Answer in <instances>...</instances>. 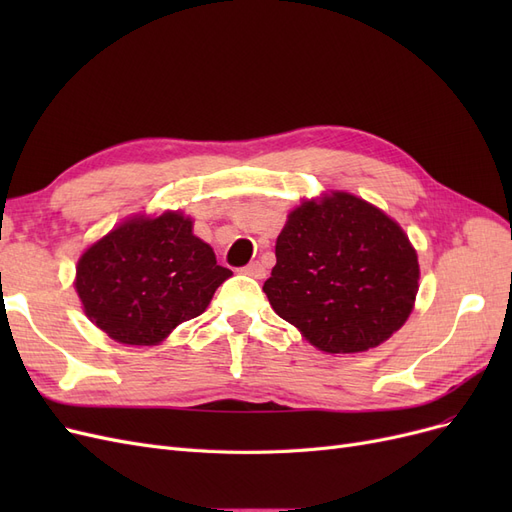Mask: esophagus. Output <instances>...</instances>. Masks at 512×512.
Wrapping results in <instances>:
<instances>
[{
	"mask_svg": "<svg viewBox=\"0 0 512 512\" xmlns=\"http://www.w3.org/2000/svg\"><path fill=\"white\" fill-rule=\"evenodd\" d=\"M243 273L254 277V280H265V277H267V269L262 267L258 260H256V262H250V265H247V267L243 269Z\"/></svg>",
	"mask_w": 512,
	"mask_h": 512,
	"instance_id": "obj_1",
	"label": "esophagus"
}]
</instances>
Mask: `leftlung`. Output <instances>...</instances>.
<instances>
[{"instance_id":"1","label":"left lung","mask_w":512,"mask_h":512,"mask_svg":"<svg viewBox=\"0 0 512 512\" xmlns=\"http://www.w3.org/2000/svg\"><path fill=\"white\" fill-rule=\"evenodd\" d=\"M275 258L262 286L273 312L327 354L384 344L414 309V245L361 196L329 190L303 198L277 235Z\"/></svg>"}]
</instances>
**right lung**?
I'll return each instance as SVG.
<instances>
[{"label":"right lung","instance_id":"obj_1","mask_svg":"<svg viewBox=\"0 0 512 512\" xmlns=\"http://www.w3.org/2000/svg\"><path fill=\"white\" fill-rule=\"evenodd\" d=\"M230 269L194 235L181 209L134 213L91 243L76 262L74 288L85 316L126 346H160L200 316Z\"/></svg>","mask_w":512,"mask_h":512}]
</instances>
